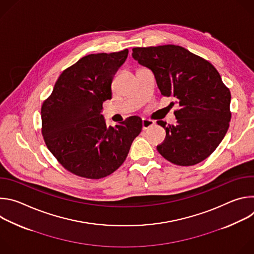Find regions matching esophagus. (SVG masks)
I'll return each instance as SVG.
<instances>
[{
	"mask_svg": "<svg viewBox=\"0 0 254 254\" xmlns=\"http://www.w3.org/2000/svg\"><path fill=\"white\" fill-rule=\"evenodd\" d=\"M155 125V123L151 120H148V119H142V123H141V126H142V128L143 129H147L151 127H153Z\"/></svg>",
	"mask_w": 254,
	"mask_h": 254,
	"instance_id": "esophagus-1",
	"label": "esophagus"
}]
</instances>
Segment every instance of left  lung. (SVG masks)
<instances>
[{"mask_svg":"<svg viewBox=\"0 0 254 254\" xmlns=\"http://www.w3.org/2000/svg\"><path fill=\"white\" fill-rule=\"evenodd\" d=\"M132 57L154 72L162 95L179 103L175 125L157 122L166 130L158 152L179 166L204 161L219 146L231 120V94L219 72L206 59L177 45L134 47Z\"/></svg>","mask_w":254,"mask_h":254,"instance_id":"left-lung-1","label":"left lung"}]
</instances>
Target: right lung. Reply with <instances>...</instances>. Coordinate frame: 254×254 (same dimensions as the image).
<instances>
[{"instance_id": "1", "label": "right lung", "mask_w": 254, "mask_h": 254, "mask_svg": "<svg viewBox=\"0 0 254 254\" xmlns=\"http://www.w3.org/2000/svg\"><path fill=\"white\" fill-rule=\"evenodd\" d=\"M128 50L89 54L63 70L41 107L42 135L64 169L87 179L118 170L141 131L140 118L106 127L103 101L112 98V82Z\"/></svg>"}]
</instances>
